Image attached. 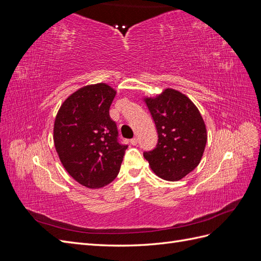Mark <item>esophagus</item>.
I'll use <instances>...</instances> for the list:
<instances>
[{
	"label": "esophagus",
	"mask_w": 261,
	"mask_h": 261,
	"mask_svg": "<svg viewBox=\"0 0 261 261\" xmlns=\"http://www.w3.org/2000/svg\"><path fill=\"white\" fill-rule=\"evenodd\" d=\"M130 144H132L133 146L137 145V144H138V138H137V137H134V138H132V139H130Z\"/></svg>",
	"instance_id": "1"
}]
</instances>
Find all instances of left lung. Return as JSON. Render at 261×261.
Here are the masks:
<instances>
[{
    "instance_id": "left-lung-1",
    "label": "left lung",
    "mask_w": 261,
    "mask_h": 261,
    "mask_svg": "<svg viewBox=\"0 0 261 261\" xmlns=\"http://www.w3.org/2000/svg\"><path fill=\"white\" fill-rule=\"evenodd\" d=\"M145 101L155 125L158 141L144 156L159 177L171 181L183 178L199 164L207 143L206 125L198 109L174 89Z\"/></svg>"
}]
</instances>
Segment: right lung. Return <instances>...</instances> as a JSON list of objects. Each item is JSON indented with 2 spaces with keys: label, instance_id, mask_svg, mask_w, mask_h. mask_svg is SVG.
<instances>
[{
  "label": "right lung",
  "instance_id": "1",
  "mask_svg": "<svg viewBox=\"0 0 261 261\" xmlns=\"http://www.w3.org/2000/svg\"><path fill=\"white\" fill-rule=\"evenodd\" d=\"M115 90L106 84L77 90L62 105L54 123V145L63 167L88 188L117 176L127 145L109 114Z\"/></svg>",
  "mask_w": 261,
  "mask_h": 261
}]
</instances>
